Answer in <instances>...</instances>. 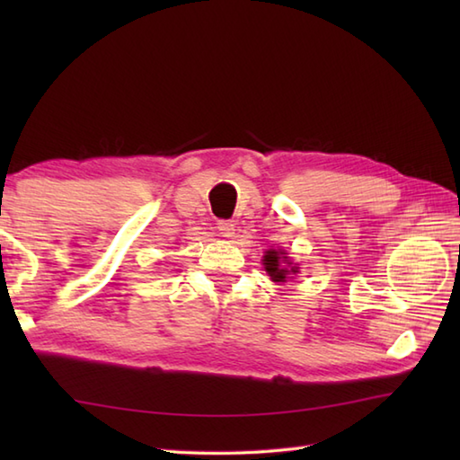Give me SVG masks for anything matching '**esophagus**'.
<instances>
[{"instance_id": "1", "label": "esophagus", "mask_w": 460, "mask_h": 460, "mask_svg": "<svg viewBox=\"0 0 460 460\" xmlns=\"http://www.w3.org/2000/svg\"><path fill=\"white\" fill-rule=\"evenodd\" d=\"M217 231H219L221 237H233V235H235V225H233V221L221 219L217 223Z\"/></svg>"}]
</instances>
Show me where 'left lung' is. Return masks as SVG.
I'll return each instance as SVG.
<instances>
[{"label":"left lung","mask_w":460,"mask_h":460,"mask_svg":"<svg viewBox=\"0 0 460 460\" xmlns=\"http://www.w3.org/2000/svg\"><path fill=\"white\" fill-rule=\"evenodd\" d=\"M282 255H285V252L267 251L265 259H262V265H265V270L269 272L270 279L275 280V282H287L288 275H295V272H298L296 267H292V269L282 267V259H287V257H282ZM288 265H290V262H288Z\"/></svg>","instance_id":"8db88e82"}]
</instances>
